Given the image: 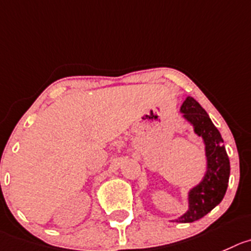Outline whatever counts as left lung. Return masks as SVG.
<instances>
[{"instance_id":"obj_1","label":"left lung","mask_w":251,"mask_h":251,"mask_svg":"<svg viewBox=\"0 0 251 251\" xmlns=\"http://www.w3.org/2000/svg\"><path fill=\"white\" fill-rule=\"evenodd\" d=\"M180 113L193 128L195 134L202 139L206 155L203 177L187 191V211L173 219L177 223H192L209 213L222 202L228 187L230 163L221 133L199 102L191 96L186 97Z\"/></svg>"}]
</instances>
